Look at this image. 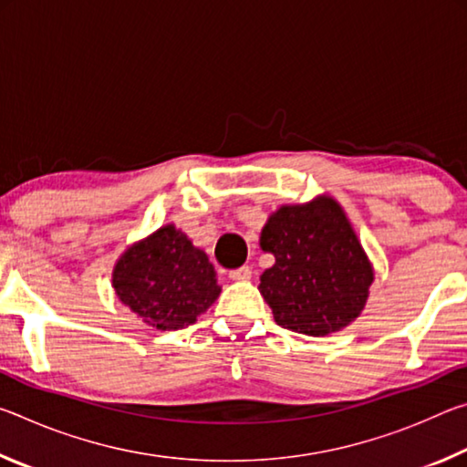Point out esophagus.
<instances>
[{"mask_svg":"<svg viewBox=\"0 0 467 467\" xmlns=\"http://www.w3.org/2000/svg\"><path fill=\"white\" fill-rule=\"evenodd\" d=\"M251 274L253 272H251L249 265H241V267H236V270L228 272V278H231V280H249Z\"/></svg>","mask_w":467,"mask_h":467,"instance_id":"34e87169","label":"esophagus"}]
</instances>
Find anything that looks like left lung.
<instances>
[{"label":"left lung","instance_id":"1","mask_svg":"<svg viewBox=\"0 0 467 467\" xmlns=\"http://www.w3.org/2000/svg\"><path fill=\"white\" fill-rule=\"evenodd\" d=\"M275 264L259 292L284 329L327 336L360 315L373 270L350 223L331 197L282 205L259 239Z\"/></svg>","mask_w":467,"mask_h":467}]
</instances>
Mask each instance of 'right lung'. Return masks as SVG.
I'll return each mask as SVG.
<instances>
[{
	"label": "right lung",
	"instance_id": "add662e5",
	"mask_svg": "<svg viewBox=\"0 0 467 467\" xmlns=\"http://www.w3.org/2000/svg\"><path fill=\"white\" fill-rule=\"evenodd\" d=\"M113 286L123 305L162 331L192 326L220 295L208 255L172 224L123 253Z\"/></svg>",
	"mask_w": 467,
	"mask_h": 467
}]
</instances>
